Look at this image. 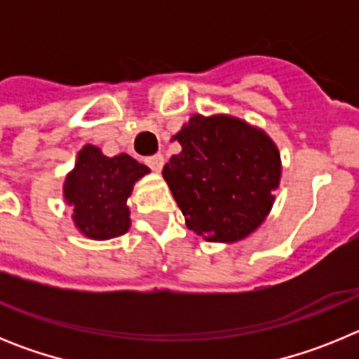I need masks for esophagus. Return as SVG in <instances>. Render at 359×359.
<instances>
[{
	"instance_id": "1",
	"label": "esophagus",
	"mask_w": 359,
	"mask_h": 359,
	"mask_svg": "<svg viewBox=\"0 0 359 359\" xmlns=\"http://www.w3.org/2000/svg\"><path fill=\"white\" fill-rule=\"evenodd\" d=\"M145 163H147L149 167L154 170V172H160L161 167H163V163H165V160H163V156H161V154H154V156L145 158Z\"/></svg>"
}]
</instances>
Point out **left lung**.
Returning a JSON list of instances; mask_svg holds the SVG:
<instances>
[{"mask_svg":"<svg viewBox=\"0 0 359 359\" xmlns=\"http://www.w3.org/2000/svg\"><path fill=\"white\" fill-rule=\"evenodd\" d=\"M174 140L182 152L161 174L190 230L236 243L261 226L282 172L277 145L262 129L236 116L194 115Z\"/></svg>","mask_w":359,"mask_h":359,"instance_id":"1","label":"left lung"}]
</instances>
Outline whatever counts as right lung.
<instances>
[{
	"instance_id": "right-lung-1",
	"label": "right lung",
	"mask_w": 359,
	"mask_h": 359,
	"mask_svg": "<svg viewBox=\"0 0 359 359\" xmlns=\"http://www.w3.org/2000/svg\"><path fill=\"white\" fill-rule=\"evenodd\" d=\"M147 172V165L129 154L109 158L95 145H84L62 189L79 231L95 241L123 236L131 226L128 198Z\"/></svg>"
}]
</instances>
